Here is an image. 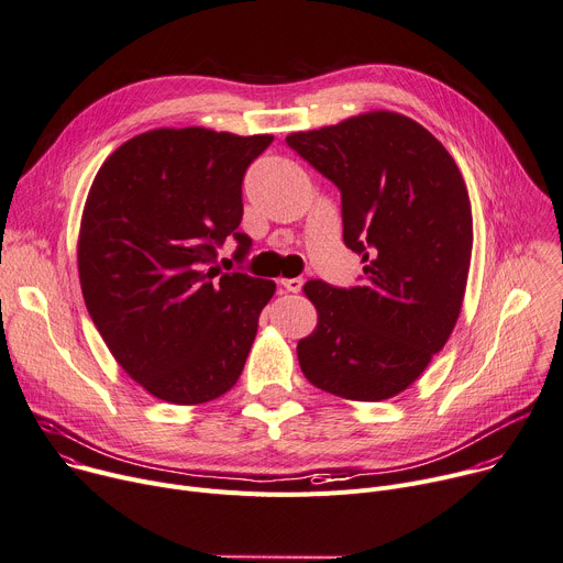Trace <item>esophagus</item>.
I'll return each instance as SVG.
<instances>
[{
    "instance_id": "1",
    "label": "esophagus",
    "mask_w": 563,
    "mask_h": 563,
    "mask_svg": "<svg viewBox=\"0 0 563 563\" xmlns=\"http://www.w3.org/2000/svg\"><path fill=\"white\" fill-rule=\"evenodd\" d=\"M279 284L286 288V290H290V292H299L301 290V286H305V279L301 277H292V279H279Z\"/></svg>"
}]
</instances>
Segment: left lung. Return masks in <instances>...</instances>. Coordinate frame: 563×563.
Returning a JSON list of instances; mask_svg holds the SVG:
<instances>
[{
    "instance_id": "left-lung-1",
    "label": "left lung",
    "mask_w": 563,
    "mask_h": 563,
    "mask_svg": "<svg viewBox=\"0 0 563 563\" xmlns=\"http://www.w3.org/2000/svg\"><path fill=\"white\" fill-rule=\"evenodd\" d=\"M342 194L344 243L363 254V284H305L316 329L297 342L320 390L383 401L410 387L455 329L473 247L466 185L455 159L415 119L372 110L290 133Z\"/></svg>"
}]
</instances>
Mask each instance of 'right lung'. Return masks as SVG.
<instances>
[{
	"mask_svg": "<svg viewBox=\"0 0 563 563\" xmlns=\"http://www.w3.org/2000/svg\"><path fill=\"white\" fill-rule=\"evenodd\" d=\"M273 135L155 128L99 168L78 230L85 307L123 372L176 406L223 397L239 380L273 279L219 277L216 245L250 239L241 183Z\"/></svg>",
	"mask_w": 563,
	"mask_h": 563,
	"instance_id": "add662e5",
	"label": "right lung"
}]
</instances>
